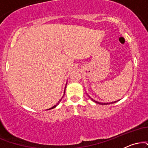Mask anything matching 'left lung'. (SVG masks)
<instances>
[{"label": "left lung", "instance_id": "1", "mask_svg": "<svg viewBox=\"0 0 148 148\" xmlns=\"http://www.w3.org/2000/svg\"><path fill=\"white\" fill-rule=\"evenodd\" d=\"M91 98V97H90ZM91 99L93 101H95V103H99V104H101V105H106V104H111V103H115V102H117V101H113V102H110V103H101V102H99V101H95V100H94V99H92L91 98ZM119 101V100H118Z\"/></svg>", "mask_w": 148, "mask_h": 148}]
</instances>
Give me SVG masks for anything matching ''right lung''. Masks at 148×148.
Instances as JSON below:
<instances>
[{
    "label": "right lung",
    "mask_w": 148,
    "mask_h": 148,
    "mask_svg": "<svg viewBox=\"0 0 148 148\" xmlns=\"http://www.w3.org/2000/svg\"><path fill=\"white\" fill-rule=\"evenodd\" d=\"M64 91H65V90H64ZM63 96H64V95H63ZM63 96H62V98H61V99H60V100H59V101H58V103H56V105H54V106H53V107H51V108H49V109H47V110H50V109H52V108H55V107H56V106H58V103H60V101H61V100H62V97H63Z\"/></svg>",
    "instance_id": "1"
}]
</instances>
